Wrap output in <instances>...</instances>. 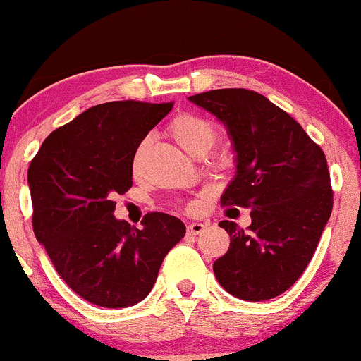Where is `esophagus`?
Returning a JSON list of instances; mask_svg holds the SVG:
<instances>
[{
    "mask_svg": "<svg viewBox=\"0 0 361 361\" xmlns=\"http://www.w3.org/2000/svg\"><path fill=\"white\" fill-rule=\"evenodd\" d=\"M204 228H207V226H204V224L192 222V224H189V226H188V234L189 235H197V234H201V232H203Z\"/></svg>",
    "mask_w": 361,
    "mask_h": 361,
    "instance_id": "obj_1",
    "label": "esophagus"
}]
</instances>
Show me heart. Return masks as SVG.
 Masks as SVG:
<instances>
[{
	"label": "heart",
	"instance_id": "b5f03b06",
	"mask_svg": "<svg viewBox=\"0 0 361 361\" xmlns=\"http://www.w3.org/2000/svg\"><path fill=\"white\" fill-rule=\"evenodd\" d=\"M169 134L185 153L192 154V157H201V154L207 153L212 148L213 141H215V127H213V123L196 114L176 115L169 123ZM145 146L146 141H142L141 146L135 151L134 165H137ZM213 164L216 166H227L231 164V157L226 151H220L213 157Z\"/></svg>",
	"mask_w": 361,
	"mask_h": 361
}]
</instances>
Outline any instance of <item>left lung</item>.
Here are the masks:
<instances>
[{"label":"left lung","mask_w":361,"mask_h":361,"mask_svg":"<svg viewBox=\"0 0 361 361\" xmlns=\"http://www.w3.org/2000/svg\"><path fill=\"white\" fill-rule=\"evenodd\" d=\"M189 102L226 126L235 153V177L222 207L251 210L247 231L222 220L231 246L213 263L232 296L265 301L288 290L317 250L332 212L327 160L289 114L250 89H215Z\"/></svg>","instance_id":"obj_1"}]
</instances>
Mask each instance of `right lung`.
Returning <instances> with one entry per match:
<instances>
[{
    "label": "right lung",
    "mask_w": 361,
    "mask_h": 361,
    "mask_svg": "<svg viewBox=\"0 0 361 361\" xmlns=\"http://www.w3.org/2000/svg\"><path fill=\"white\" fill-rule=\"evenodd\" d=\"M172 103L110 102L58 127L30 161L32 227L73 293L103 308L145 300L170 250L177 216L146 213L142 228L115 219V195L133 185L134 154Z\"/></svg>",
    "instance_id": "obj_1"
}]
</instances>
